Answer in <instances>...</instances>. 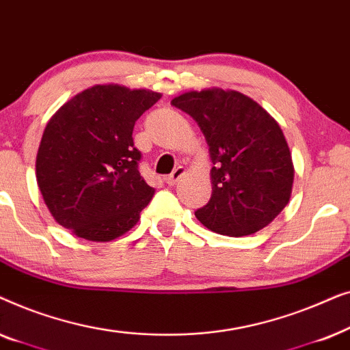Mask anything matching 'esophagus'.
I'll return each mask as SVG.
<instances>
[{
  "label": "esophagus",
  "instance_id": "esophagus-1",
  "mask_svg": "<svg viewBox=\"0 0 350 350\" xmlns=\"http://www.w3.org/2000/svg\"><path fill=\"white\" fill-rule=\"evenodd\" d=\"M185 172H186L185 167L178 165V167H176V169H175L174 172H172L170 175H167V176H165V183L169 185V186H174V185L176 183V181H178V180L181 178V176L185 175Z\"/></svg>",
  "mask_w": 350,
  "mask_h": 350
}]
</instances>
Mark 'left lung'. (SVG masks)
Here are the masks:
<instances>
[{
    "label": "left lung",
    "mask_w": 350,
    "mask_h": 350,
    "mask_svg": "<svg viewBox=\"0 0 350 350\" xmlns=\"http://www.w3.org/2000/svg\"><path fill=\"white\" fill-rule=\"evenodd\" d=\"M172 105L198 122L213 162L212 198L196 218L210 231L231 237L267 226L288 204L295 178L279 122L237 90H191Z\"/></svg>",
    "instance_id": "8db88e82"
}]
</instances>
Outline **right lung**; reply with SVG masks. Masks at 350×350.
<instances>
[{
    "mask_svg": "<svg viewBox=\"0 0 350 350\" xmlns=\"http://www.w3.org/2000/svg\"><path fill=\"white\" fill-rule=\"evenodd\" d=\"M161 94L97 84L57 109L42 133L36 181L60 226L92 242H109L140 219L154 188L138 172L133 126Z\"/></svg>",
    "mask_w": 350,
    "mask_h": 350,
    "instance_id": "obj_1",
    "label": "right lung"
}]
</instances>
